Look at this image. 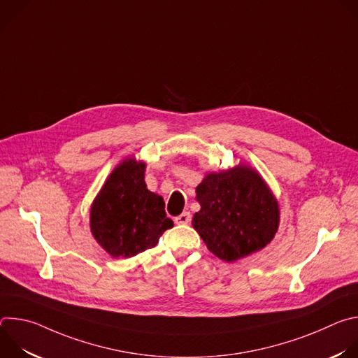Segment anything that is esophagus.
<instances>
[{"label":"esophagus","mask_w":358,"mask_h":358,"mask_svg":"<svg viewBox=\"0 0 358 358\" xmlns=\"http://www.w3.org/2000/svg\"><path fill=\"white\" fill-rule=\"evenodd\" d=\"M189 221H191V214H189L188 211H185V213H182L181 215H178V217L174 218V222H176V224H188Z\"/></svg>","instance_id":"esophagus-1"}]
</instances>
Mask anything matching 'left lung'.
I'll return each instance as SVG.
<instances>
[{"label":"left lung","mask_w":358,"mask_h":358,"mask_svg":"<svg viewBox=\"0 0 358 358\" xmlns=\"http://www.w3.org/2000/svg\"><path fill=\"white\" fill-rule=\"evenodd\" d=\"M196 201L201 210L192 227L222 261L235 262L261 250L278 231V202L249 167L208 174L196 187Z\"/></svg>","instance_id":"left-lung-1"}]
</instances>
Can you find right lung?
I'll list each match as a JSON object with an SVG mask.
<instances>
[{
	"mask_svg": "<svg viewBox=\"0 0 358 358\" xmlns=\"http://www.w3.org/2000/svg\"><path fill=\"white\" fill-rule=\"evenodd\" d=\"M144 167L134 159L123 162L92 206V234L113 258H130L156 246L174 225L167 218L164 199L147 189Z\"/></svg>",
	"mask_w": 358,
	"mask_h": 358,
	"instance_id": "1",
	"label": "right lung"
}]
</instances>
